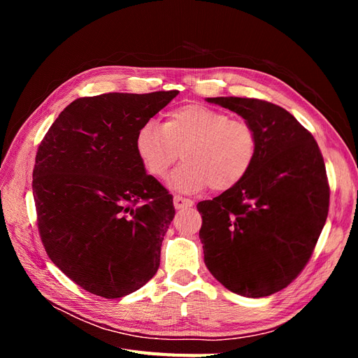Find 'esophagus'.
<instances>
[{
    "label": "esophagus",
    "instance_id": "obj_1",
    "mask_svg": "<svg viewBox=\"0 0 358 358\" xmlns=\"http://www.w3.org/2000/svg\"><path fill=\"white\" fill-rule=\"evenodd\" d=\"M173 204H175L176 209H183V208H191L194 201L189 199H185V197L175 196V199H173Z\"/></svg>",
    "mask_w": 358,
    "mask_h": 358
}]
</instances>
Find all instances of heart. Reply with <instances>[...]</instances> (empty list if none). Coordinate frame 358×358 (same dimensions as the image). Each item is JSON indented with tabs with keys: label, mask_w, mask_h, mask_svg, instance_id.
<instances>
[{
	"label": "heart",
	"mask_w": 358,
	"mask_h": 358,
	"mask_svg": "<svg viewBox=\"0 0 358 358\" xmlns=\"http://www.w3.org/2000/svg\"><path fill=\"white\" fill-rule=\"evenodd\" d=\"M134 148L145 170L164 178L178 161L170 185L180 192L210 187L222 192L234 188L252 169L258 152L255 128L242 119L201 104H187L166 115L159 127L149 121L138 128Z\"/></svg>",
	"instance_id": "b5f03b06"
}]
</instances>
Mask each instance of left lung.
<instances>
[{"label":"left lung","instance_id":"8db88e82","mask_svg":"<svg viewBox=\"0 0 358 358\" xmlns=\"http://www.w3.org/2000/svg\"><path fill=\"white\" fill-rule=\"evenodd\" d=\"M258 136L252 169L234 188L197 204L204 263L236 294L266 297L308 264L329 215L330 187L315 138L282 107L257 99H208Z\"/></svg>","mask_w":358,"mask_h":358}]
</instances>
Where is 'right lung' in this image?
I'll use <instances>...</instances> for the list:
<instances>
[{"mask_svg":"<svg viewBox=\"0 0 358 358\" xmlns=\"http://www.w3.org/2000/svg\"><path fill=\"white\" fill-rule=\"evenodd\" d=\"M178 94L82 96L38 146L32 194L40 239L53 264L91 294H131L159 267L175 206L146 173L134 138Z\"/></svg>","mask_w":358,"mask_h":358,"instance_id":"obj_1","label":"right lung"}]
</instances>
